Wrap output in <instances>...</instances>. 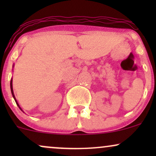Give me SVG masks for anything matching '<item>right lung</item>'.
I'll return each mask as SVG.
<instances>
[{
    "instance_id": "add662e5",
    "label": "right lung",
    "mask_w": 156,
    "mask_h": 156,
    "mask_svg": "<svg viewBox=\"0 0 156 156\" xmlns=\"http://www.w3.org/2000/svg\"><path fill=\"white\" fill-rule=\"evenodd\" d=\"M10 87H11V91H12V96H13L14 99H15V102H16V103H17V105H18V106H19L18 103H17V101H16V99H15V94H14V92H13V89H12V79L11 80V82H10ZM19 108H20V106H19ZM20 109H21V108H20Z\"/></svg>"
}]
</instances>
